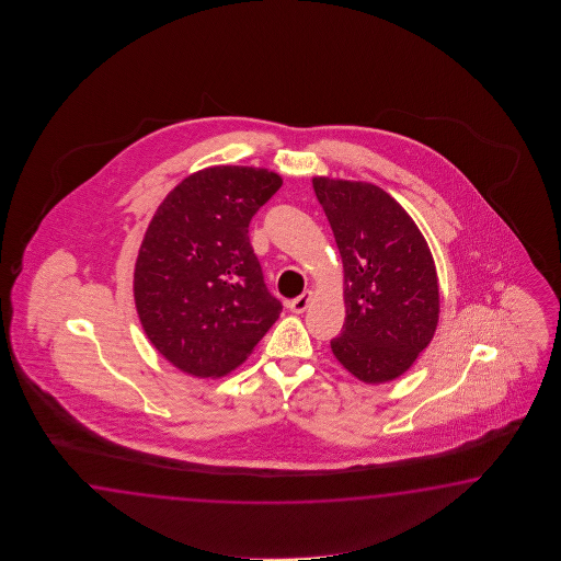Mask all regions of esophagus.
<instances>
[{
  "label": "esophagus",
  "instance_id": "esophagus-1",
  "mask_svg": "<svg viewBox=\"0 0 561 561\" xmlns=\"http://www.w3.org/2000/svg\"><path fill=\"white\" fill-rule=\"evenodd\" d=\"M310 300H312V293L305 290L300 297L288 300L286 305H288V309L298 314V312H305V310L309 309Z\"/></svg>",
  "mask_w": 561,
  "mask_h": 561
}]
</instances>
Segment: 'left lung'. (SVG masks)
<instances>
[{"instance_id":"left-lung-1","label":"left lung","mask_w":561,"mask_h":561,"mask_svg":"<svg viewBox=\"0 0 561 561\" xmlns=\"http://www.w3.org/2000/svg\"><path fill=\"white\" fill-rule=\"evenodd\" d=\"M345 268V324L334 357L363 382L393 381L430 345L439 321V285L413 218L369 182L317 176Z\"/></svg>"}]
</instances>
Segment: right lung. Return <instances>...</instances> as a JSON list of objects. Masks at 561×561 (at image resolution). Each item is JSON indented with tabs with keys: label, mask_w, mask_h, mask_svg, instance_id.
<instances>
[{
	"label": "right lung",
	"mask_w": 561,
	"mask_h": 561,
	"mask_svg": "<svg viewBox=\"0 0 561 561\" xmlns=\"http://www.w3.org/2000/svg\"><path fill=\"white\" fill-rule=\"evenodd\" d=\"M283 186L266 168H204L158 206L134 268L144 333L194 377L239 367L283 305L264 285L249 225Z\"/></svg>",
	"instance_id": "1"
}]
</instances>
